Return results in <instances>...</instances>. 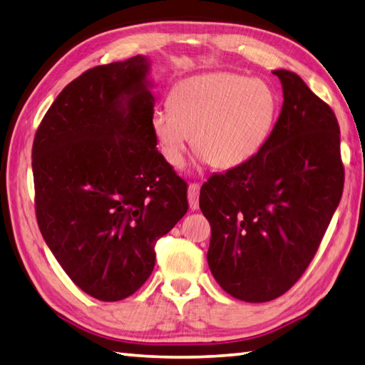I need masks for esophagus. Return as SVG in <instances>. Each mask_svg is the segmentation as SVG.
<instances>
[{
  "mask_svg": "<svg viewBox=\"0 0 365 365\" xmlns=\"http://www.w3.org/2000/svg\"><path fill=\"white\" fill-rule=\"evenodd\" d=\"M188 202L191 210H197L199 208V185L191 183L188 187Z\"/></svg>",
  "mask_w": 365,
  "mask_h": 365,
  "instance_id": "obj_1",
  "label": "esophagus"
}]
</instances>
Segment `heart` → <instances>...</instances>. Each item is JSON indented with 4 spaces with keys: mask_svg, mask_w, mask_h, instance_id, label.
I'll return each instance as SVG.
<instances>
[{
    "mask_svg": "<svg viewBox=\"0 0 365 365\" xmlns=\"http://www.w3.org/2000/svg\"><path fill=\"white\" fill-rule=\"evenodd\" d=\"M277 98L269 84L235 73H205L183 80L157 110L150 128L169 166L180 168L188 145L215 168L245 165L265 145L274 125Z\"/></svg>",
    "mask_w": 365,
    "mask_h": 365,
    "instance_id": "heart-1",
    "label": "heart"
}]
</instances>
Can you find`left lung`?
<instances>
[{"label":"left lung","mask_w":365,"mask_h":365,"mask_svg":"<svg viewBox=\"0 0 365 365\" xmlns=\"http://www.w3.org/2000/svg\"><path fill=\"white\" fill-rule=\"evenodd\" d=\"M281 80V114L262 150L200 188L210 222L207 262L230 297L265 302L304 273L342 197L340 130L331 108L297 73Z\"/></svg>","instance_id":"1"}]
</instances>
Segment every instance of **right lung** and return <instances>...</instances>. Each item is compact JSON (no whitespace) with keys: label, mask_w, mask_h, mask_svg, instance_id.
I'll return each instance as SVG.
<instances>
[{"label":"right lung","mask_w":365,"mask_h":365,"mask_svg":"<svg viewBox=\"0 0 365 365\" xmlns=\"http://www.w3.org/2000/svg\"><path fill=\"white\" fill-rule=\"evenodd\" d=\"M150 61L89 68L63 89L33 144L41 234L68 277L100 301L133 294L157 240L188 210L187 183L157 150Z\"/></svg>","instance_id":"1"}]
</instances>
